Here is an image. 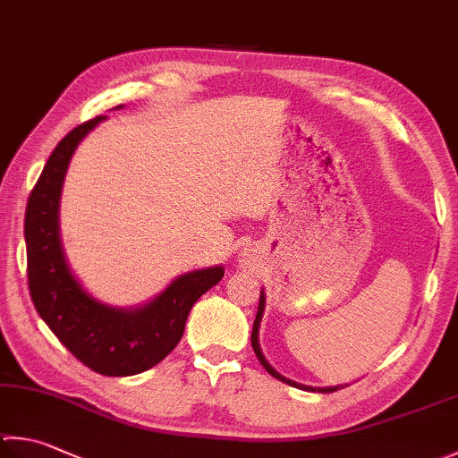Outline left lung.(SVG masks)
I'll list each match as a JSON object with an SVG mask.
<instances>
[{
  "label": "left lung",
  "instance_id": "8db88e82",
  "mask_svg": "<svg viewBox=\"0 0 458 458\" xmlns=\"http://www.w3.org/2000/svg\"><path fill=\"white\" fill-rule=\"evenodd\" d=\"M263 313H265V291H261V297H259V309H257V317H255V323H253L251 344H253V351H255L257 359L261 360V365L265 367L267 373L273 375L275 378H279V381H283V383H287V385H291V386H297V389H303V391H313V393H335V391L343 389V385H336V386H309V385H301V383H297V381H291V378H287V377H283L281 373H277V370H275V369L269 365V360L265 359L261 347H259V327H261Z\"/></svg>",
  "mask_w": 458,
  "mask_h": 458
}]
</instances>
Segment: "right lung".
<instances>
[{
    "label": "right lung",
    "instance_id": "right-lung-1",
    "mask_svg": "<svg viewBox=\"0 0 458 458\" xmlns=\"http://www.w3.org/2000/svg\"><path fill=\"white\" fill-rule=\"evenodd\" d=\"M106 119L95 117L57 143L30 195L23 233L30 293L39 317L69 352L95 373L129 377L155 367L177 347L189 310L223 279L225 269L217 265L179 275L140 307H111L83 289L64 253L59 203L77 145Z\"/></svg>",
    "mask_w": 458,
    "mask_h": 458
}]
</instances>
